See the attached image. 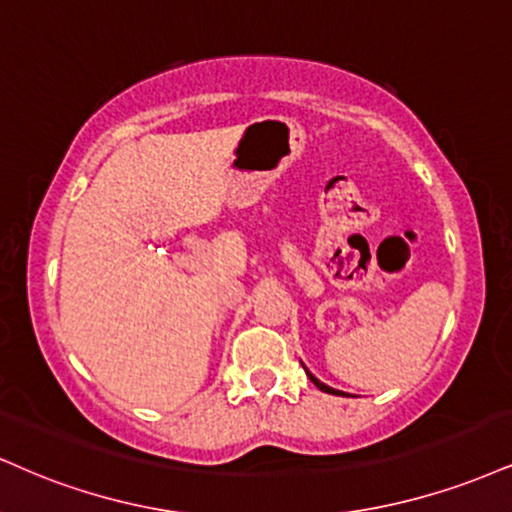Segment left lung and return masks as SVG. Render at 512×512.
<instances>
[{
    "label": "left lung",
    "mask_w": 512,
    "mask_h": 512,
    "mask_svg": "<svg viewBox=\"0 0 512 512\" xmlns=\"http://www.w3.org/2000/svg\"><path fill=\"white\" fill-rule=\"evenodd\" d=\"M305 372H307V369H305ZM307 379H310V381H312V384H315L319 391H324V393H334V396H343V393H341V391H336V389H329V386H326V384H322V381H319L317 377H312V374H310V372H307Z\"/></svg>",
    "instance_id": "8db88e82"
}]
</instances>
